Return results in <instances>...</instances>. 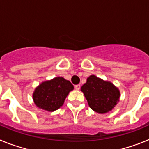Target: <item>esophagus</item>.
<instances>
[{
    "instance_id": "34e87169",
    "label": "esophagus",
    "mask_w": 149,
    "mask_h": 149,
    "mask_svg": "<svg viewBox=\"0 0 149 149\" xmlns=\"http://www.w3.org/2000/svg\"><path fill=\"white\" fill-rule=\"evenodd\" d=\"M74 88H75L76 90H79L80 88H81V86H80L79 84H77V85H75V86H74Z\"/></svg>"
}]
</instances>
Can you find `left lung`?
Listing matches in <instances>:
<instances>
[{"mask_svg": "<svg viewBox=\"0 0 149 149\" xmlns=\"http://www.w3.org/2000/svg\"><path fill=\"white\" fill-rule=\"evenodd\" d=\"M89 107L98 113H107L119 101V89L109 81H103L94 74L89 76L81 86Z\"/></svg>", "mask_w": 149, "mask_h": 149, "instance_id": "left-lung-1", "label": "left lung"}]
</instances>
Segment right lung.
<instances>
[{"label": "right lung", "mask_w": 149, "mask_h": 149, "mask_svg": "<svg viewBox=\"0 0 149 149\" xmlns=\"http://www.w3.org/2000/svg\"><path fill=\"white\" fill-rule=\"evenodd\" d=\"M73 89L70 81L56 77L39 84L34 90L33 99L39 108L53 112L63 106L65 98Z\"/></svg>", "instance_id": "add662e5"}]
</instances>
